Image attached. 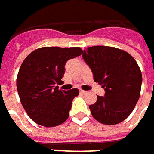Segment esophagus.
<instances>
[{
  "mask_svg": "<svg viewBox=\"0 0 154 154\" xmlns=\"http://www.w3.org/2000/svg\"><path fill=\"white\" fill-rule=\"evenodd\" d=\"M88 92L87 91H84V90H80V94H87Z\"/></svg>",
  "mask_w": 154,
  "mask_h": 154,
  "instance_id": "1",
  "label": "esophagus"
}]
</instances>
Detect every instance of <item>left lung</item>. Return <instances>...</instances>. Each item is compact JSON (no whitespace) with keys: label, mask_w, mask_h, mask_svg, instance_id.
<instances>
[{"label":"left lung","mask_w":154,"mask_h":154,"mask_svg":"<svg viewBox=\"0 0 154 154\" xmlns=\"http://www.w3.org/2000/svg\"><path fill=\"white\" fill-rule=\"evenodd\" d=\"M82 58L92 70L94 80L105 90L104 97L89 105L96 121L116 125L125 121L138 101L142 72L135 59L115 47L97 45L83 51Z\"/></svg>","instance_id":"1"}]
</instances>
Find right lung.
I'll use <instances>...</instances> for the list:
<instances>
[{"label": "right lung", "mask_w": 154, "mask_h": 154, "mask_svg": "<svg viewBox=\"0 0 154 154\" xmlns=\"http://www.w3.org/2000/svg\"><path fill=\"white\" fill-rule=\"evenodd\" d=\"M82 54L79 47H42L31 52L22 63L17 88L25 111L35 123L53 127L67 120L77 88L65 91L61 83L65 65Z\"/></svg>", "instance_id": "obj_1"}]
</instances>
